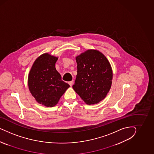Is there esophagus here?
<instances>
[{"label": "esophagus", "instance_id": "obj_1", "mask_svg": "<svg viewBox=\"0 0 154 154\" xmlns=\"http://www.w3.org/2000/svg\"><path fill=\"white\" fill-rule=\"evenodd\" d=\"M68 84L70 85V86H72L73 85V81H71L70 82H69Z\"/></svg>", "mask_w": 154, "mask_h": 154}]
</instances>
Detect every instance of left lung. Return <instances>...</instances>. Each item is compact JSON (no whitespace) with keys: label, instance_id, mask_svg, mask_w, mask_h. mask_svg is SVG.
Wrapping results in <instances>:
<instances>
[{"label":"left lung","instance_id":"left-lung-1","mask_svg":"<svg viewBox=\"0 0 154 154\" xmlns=\"http://www.w3.org/2000/svg\"><path fill=\"white\" fill-rule=\"evenodd\" d=\"M77 75L73 88L85 103L97 104L107 96L112 85V68L106 57L88 50L75 57Z\"/></svg>","mask_w":154,"mask_h":154}]
</instances>
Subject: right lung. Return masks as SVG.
<instances>
[{
    "label": "right lung",
    "mask_w": 154,
    "mask_h": 154,
    "mask_svg": "<svg viewBox=\"0 0 154 154\" xmlns=\"http://www.w3.org/2000/svg\"><path fill=\"white\" fill-rule=\"evenodd\" d=\"M58 57L45 53L34 61L28 76L30 92L38 103L46 107H54L69 85L61 80L56 70Z\"/></svg>",
    "instance_id": "obj_1"
}]
</instances>
